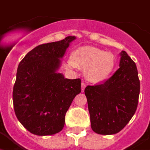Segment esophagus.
I'll return each instance as SVG.
<instances>
[{"label": "esophagus", "instance_id": "1", "mask_svg": "<svg viewBox=\"0 0 150 150\" xmlns=\"http://www.w3.org/2000/svg\"><path fill=\"white\" fill-rule=\"evenodd\" d=\"M86 87V82H81V92H84V90Z\"/></svg>", "mask_w": 150, "mask_h": 150}]
</instances>
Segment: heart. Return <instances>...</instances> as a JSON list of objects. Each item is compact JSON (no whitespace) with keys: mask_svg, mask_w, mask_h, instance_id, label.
Listing matches in <instances>:
<instances>
[{"mask_svg":"<svg viewBox=\"0 0 150 150\" xmlns=\"http://www.w3.org/2000/svg\"><path fill=\"white\" fill-rule=\"evenodd\" d=\"M69 69H86V75L91 81H101L109 77L115 65V57L112 53L96 47L86 46L74 52L73 58L67 61Z\"/></svg>","mask_w":150,"mask_h":150,"instance_id":"obj_1","label":"heart"}]
</instances>
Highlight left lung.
I'll list each match as a JSON object with an SVG mask.
<instances>
[{
    "label": "left lung",
    "mask_w": 150,
    "mask_h": 150,
    "mask_svg": "<svg viewBox=\"0 0 150 150\" xmlns=\"http://www.w3.org/2000/svg\"><path fill=\"white\" fill-rule=\"evenodd\" d=\"M119 68L104 82L85 88L91 127L101 135L120 132L136 112L140 82L136 63L125 51Z\"/></svg>",
    "instance_id": "obj_1"
}]
</instances>
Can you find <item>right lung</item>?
<instances>
[{"mask_svg":"<svg viewBox=\"0 0 150 150\" xmlns=\"http://www.w3.org/2000/svg\"><path fill=\"white\" fill-rule=\"evenodd\" d=\"M75 36L42 44L29 52L18 67L13 88L15 115L29 132L49 136L62 131L67 111L81 92V79L58 73L61 58Z\"/></svg>","mask_w":150,"mask_h":150,"instance_id":"obj_1","label":"right lung"}]
</instances>
